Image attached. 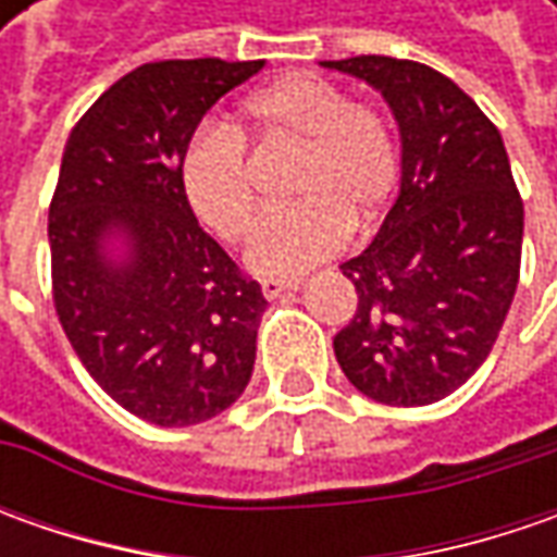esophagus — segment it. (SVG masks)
Instances as JSON below:
<instances>
[{"mask_svg": "<svg viewBox=\"0 0 557 557\" xmlns=\"http://www.w3.org/2000/svg\"><path fill=\"white\" fill-rule=\"evenodd\" d=\"M260 285H263V294L272 300V297H278V294H285V290H297L304 282H300V278H263Z\"/></svg>", "mask_w": 557, "mask_h": 557, "instance_id": "obj_1", "label": "esophagus"}]
</instances>
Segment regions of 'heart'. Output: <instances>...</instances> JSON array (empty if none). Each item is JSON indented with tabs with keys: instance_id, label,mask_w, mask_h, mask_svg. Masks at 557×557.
<instances>
[{
	"instance_id": "b5f03b06",
	"label": "heart",
	"mask_w": 557,
	"mask_h": 557,
	"mask_svg": "<svg viewBox=\"0 0 557 557\" xmlns=\"http://www.w3.org/2000/svg\"><path fill=\"white\" fill-rule=\"evenodd\" d=\"M245 123L267 141L300 145L290 176L294 207L253 225L245 260L263 275H294L329 260L347 228H366L391 203L399 183V148L387 120L354 104L344 89L310 74H290L247 98ZM180 180L188 207L220 238L238 242L257 198L245 141L223 126H203L185 148Z\"/></svg>"
}]
</instances>
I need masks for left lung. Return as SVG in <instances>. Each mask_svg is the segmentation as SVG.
<instances>
[{"instance_id": "obj_1", "label": "left lung", "mask_w": 557, "mask_h": 557, "mask_svg": "<svg viewBox=\"0 0 557 557\" xmlns=\"http://www.w3.org/2000/svg\"><path fill=\"white\" fill-rule=\"evenodd\" d=\"M369 83L399 129V195L344 263L359 304L334 356L384 406L437 403L478 372L515 300L524 203L499 129L428 64L384 54L319 61Z\"/></svg>"}]
</instances>
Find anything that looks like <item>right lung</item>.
<instances>
[{"mask_svg":"<svg viewBox=\"0 0 557 557\" xmlns=\"http://www.w3.org/2000/svg\"><path fill=\"white\" fill-rule=\"evenodd\" d=\"M267 61H154L98 98L49 207L54 310L98 387L161 428L245 394L267 297L203 232L180 163L201 117Z\"/></svg>","mask_w":557,"mask_h":557,"instance_id":"add662e5","label":"right lung"}]
</instances>
